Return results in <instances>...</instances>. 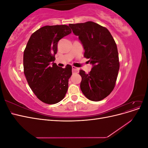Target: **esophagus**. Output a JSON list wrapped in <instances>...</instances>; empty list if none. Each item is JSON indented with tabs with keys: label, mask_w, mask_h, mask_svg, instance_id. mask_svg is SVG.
I'll use <instances>...</instances> for the list:
<instances>
[{
	"label": "esophagus",
	"mask_w": 148,
	"mask_h": 148,
	"mask_svg": "<svg viewBox=\"0 0 148 148\" xmlns=\"http://www.w3.org/2000/svg\"><path fill=\"white\" fill-rule=\"evenodd\" d=\"M72 71L73 73H78L79 72V69L77 68V67L73 66H72Z\"/></svg>",
	"instance_id": "34e87169"
}]
</instances>
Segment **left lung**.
<instances>
[{
	"label": "left lung",
	"instance_id": "8db88e82",
	"mask_svg": "<svg viewBox=\"0 0 148 148\" xmlns=\"http://www.w3.org/2000/svg\"><path fill=\"white\" fill-rule=\"evenodd\" d=\"M78 36L84 49V57L92 65L90 72L79 70L80 88L88 99L99 101L113 91L120 68L117 47L109 31L92 21L70 24Z\"/></svg>",
	"mask_w": 148,
	"mask_h": 148
}]
</instances>
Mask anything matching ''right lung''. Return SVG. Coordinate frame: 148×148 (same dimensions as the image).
<instances>
[{
	"mask_svg": "<svg viewBox=\"0 0 148 148\" xmlns=\"http://www.w3.org/2000/svg\"><path fill=\"white\" fill-rule=\"evenodd\" d=\"M69 26H45L31 34L23 53L24 74L38 99L53 104L64 99L69 87L71 66L65 69L53 61L60 39L70 34Z\"/></svg>",
	"mask_w": 148,
	"mask_h": 148,
	"instance_id": "right-lung-1",
	"label": "right lung"
}]
</instances>
